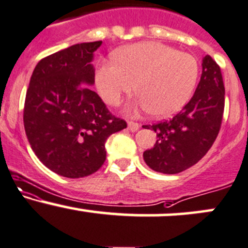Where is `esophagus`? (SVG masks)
Here are the masks:
<instances>
[{
	"instance_id": "34e87169",
	"label": "esophagus",
	"mask_w": 248,
	"mask_h": 248,
	"mask_svg": "<svg viewBox=\"0 0 248 248\" xmlns=\"http://www.w3.org/2000/svg\"><path fill=\"white\" fill-rule=\"evenodd\" d=\"M139 128H140V124H139L138 122H133V121L128 122V129L130 132H137Z\"/></svg>"
}]
</instances>
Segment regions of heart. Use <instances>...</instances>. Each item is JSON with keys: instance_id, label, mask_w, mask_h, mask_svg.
<instances>
[{"instance_id": "b5f03b06", "label": "heart", "mask_w": 248, "mask_h": 248, "mask_svg": "<svg viewBox=\"0 0 248 248\" xmlns=\"http://www.w3.org/2000/svg\"><path fill=\"white\" fill-rule=\"evenodd\" d=\"M115 59L103 61L96 70L97 91L107 105L118 106L138 89L141 95L133 109L166 118L181 110L194 93L199 63L188 53L152 41L120 49Z\"/></svg>"}]
</instances>
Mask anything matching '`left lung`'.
Listing matches in <instances>:
<instances>
[{
  "label": "left lung",
  "mask_w": 248,
  "mask_h": 248,
  "mask_svg": "<svg viewBox=\"0 0 248 248\" xmlns=\"http://www.w3.org/2000/svg\"><path fill=\"white\" fill-rule=\"evenodd\" d=\"M225 107L220 67L209 55L202 59V74L189 102L170 120L151 126L156 133L153 148L143 160L155 172L180 173L205 156L219 134ZM149 129V126H143Z\"/></svg>",
  "instance_id": "1"
}]
</instances>
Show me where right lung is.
Returning a JSON list of instances; mask_svg holds the SVG:
<instances>
[{
  "label": "right lung",
  "instance_id": "obj_1",
  "mask_svg": "<svg viewBox=\"0 0 248 248\" xmlns=\"http://www.w3.org/2000/svg\"><path fill=\"white\" fill-rule=\"evenodd\" d=\"M101 43H78L41 60L26 94L23 124L31 149L66 178L96 172L106 160V140L127 127L88 87L94 84L92 61Z\"/></svg>",
  "mask_w": 248,
  "mask_h": 248
}]
</instances>
